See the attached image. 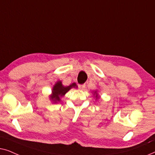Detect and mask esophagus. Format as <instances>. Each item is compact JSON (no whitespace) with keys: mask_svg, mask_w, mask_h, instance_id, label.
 Returning a JSON list of instances; mask_svg holds the SVG:
<instances>
[{"mask_svg":"<svg viewBox=\"0 0 155 155\" xmlns=\"http://www.w3.org/2000/svg\"><path fill=\"white\" fill-rule=\"evenodd\" d=\"M78 87L80 90H84L85 88V84H78Z\"/></svg>","mask_w":155,"mask_h":155,"instance_id":"1","label":"esophagus"}]
</instances>
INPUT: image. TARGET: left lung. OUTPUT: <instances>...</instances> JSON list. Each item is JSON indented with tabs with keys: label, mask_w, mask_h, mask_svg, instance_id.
<instances>
[{
	"label": "left lung",
	"mask_w": 155,
	"mask_h": 155,
	"mask_svg": "<svg viewBox=\"0 0 155 155\" xmlns=\"http://www.w3.org/2000/svg\"><path fill=\"white\" fill-rule=\"evenodd\" d=\"M95 93H96V92H95ZM96 97H97V98H98V97H97V93H96Z\"/></svg>",
	"instance_id": "1"
}]
</instances>
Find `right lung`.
I'll return each mask as SVG.
<instances>
[{"instance_id": "obj_1", "label": "right lung", "mask_w": 155, "mask_h": 155, "mask_svg": "<svg viewBox=\"0 0 155 155\" xmlns=\"http://www.w3.org/2000/svg\"><path fill=\"white\" fill-rule=\"evenodd\" d=\"M77 87V85H76L75 83H73L71 85L64 87L63 86L61 82H58L57 83L55 84L54 88H53L52 91V95L51 96V99H52L53 101H55V102H57V101H60L61 97H63L65 93L71 90L72 87Z\"/></svg>"}]
</instances>
